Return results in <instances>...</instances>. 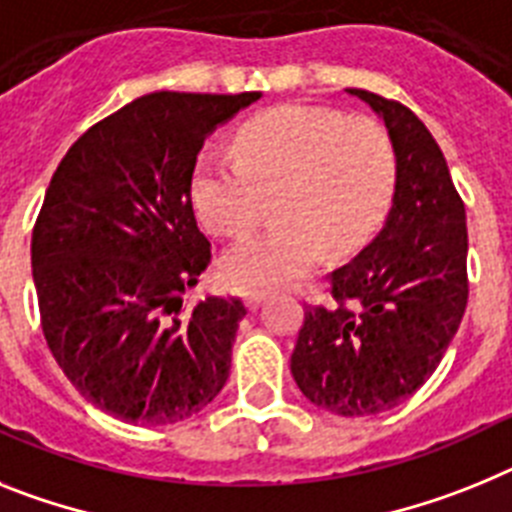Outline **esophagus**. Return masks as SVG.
<instances>
[{
    "mask_svg": "<svg viewBox=\"0 0 512 512\" xmlns=\"http://www.w3.org/2000/svg\"><path fill=\"white\" fill-rule=\"evenodd\" d=\"M265 296H268L265 291H247L244 293V304H247V309H257L265 301Z\"/></svg>",
    "mask_w": 512,
    "mask_h": 512,
    "instance_id": "esophagus-1",
    "label": "esophagus"
}]
</instances>
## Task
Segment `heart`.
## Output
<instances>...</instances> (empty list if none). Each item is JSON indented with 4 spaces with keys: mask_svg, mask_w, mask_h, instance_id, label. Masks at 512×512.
<instances>
[{
    "mask_svg": "<svg viewBox=\"0 0 512 512\" xmlns=\"http://www.w3.org/2000/svg\"><path fill=\"white\" fill-rule=\"evenodd\" d=\"M237 159L201 151L190 172V203L219 237H244L273 201L278 224L231 247L221 273L234 288H273L311 270L330 252L363 250L397 193L394 139L371 118L288 102L244 123Z\"/></svg>",
    "mask_w": 512,
    "mask_h": 512,
    "instance_id": "b5f03b06",
    "label": "heart"
}]
</instances>
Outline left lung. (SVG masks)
Returning a JSON list of instances; mask_svg holds the SVG:
<instances>
[{
    "label": "left lung",
    "instance_id": "8db88e82",
    "mask_svg": "<svg viewBox=\"0 0 512 512\" xmlns=\"http://www.w3.org/2000/svg\"><path fill=\"white\" fill-rule=\"evenodd\" d=\"M350 95L389 128L397 193L379 237L327 275L330 304H306L291 373L317 407L363 417L412 397L441 363L469 299V237L464 201L425 123L376 92Z\"/></svg>",
    "mask_w": 512,
    "mask_h": 512
}]
</instances>
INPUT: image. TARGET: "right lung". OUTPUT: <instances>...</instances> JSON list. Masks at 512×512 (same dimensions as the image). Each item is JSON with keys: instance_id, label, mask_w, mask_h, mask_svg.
<instances>
[{"instance_id": "right-lung-1", "label": "right lung", "mask_w": 512, "mask_h": 512, "mask_svg": "<svg viewBox=\"0 0 512 512\" xmlns=\"http://www.w3.org/2000/svg\"><path fill=\"white\" fill-rule=\"evenodd\" d=\"M255 100L151 92L87 128L53 172L30 244L43 335L79 394L118 420H188L229 379L244 304L180 299L211 262L190 172L208 133Z\"/></svg>"}]
</instances>
